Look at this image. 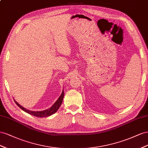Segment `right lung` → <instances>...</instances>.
Returning <instances> with one entry per match:
<instances>
[{
  "label": "right lung",
  "mask_w": 148,
  "mask_h": 148,
  "mask_svg": "<svg viewBox=\"0 0 148 148\" xmlns=\"http://www.w3.org/2000/svg\"><path fill=\"white\" fill-rule=\"evenodd\" d=\"M64 90H62L61 95L60 96V97H59L58 99L56 100V102L54 103L49 108H48V109L45 110H43V111H36L35 112V111L29 110H27L26 108H25L24 107H23L22 105H20L17 102H16L15 100H14V101H15V103L21 109L23 110L24 112L29 113V115H33V116H36V117L43 118V117H47V116H51L58 111V110L59 109V108L60 107L62 103L63 98H64Z\"/></svg>",
  "instance_id": "obj_1"
}]
</instances>
